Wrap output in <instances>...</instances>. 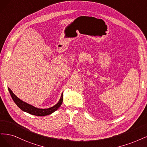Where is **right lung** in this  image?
<instances>
[{"instance_id": "add662e5", "label": "right lung", "mask_w": 147, "mask_h": 147, "mask_svg": "<svg viewBox=\"0 0 147 147\" xmlns=\"http://www.w3.org/2000/svg\"><path fill=\"white\" fill-rule=\"evenodd\" d=\"M8 91L10 92L11 96L13 99L14 102H15L16 105L20 107L21 109L26 112L30 113V114L36 115V116H46L49 114H51L55 111L58 109L59 107L61 106V103L63 102V93L61 94V97L59 99V102L56 104L53 107H51L48 109H40L37 108L36 107L33 106L29 104H28L24 101H22L19 98H18L15 94L13 93L11 90L10 88H8Z\"/></svg>"}]
</instances>
